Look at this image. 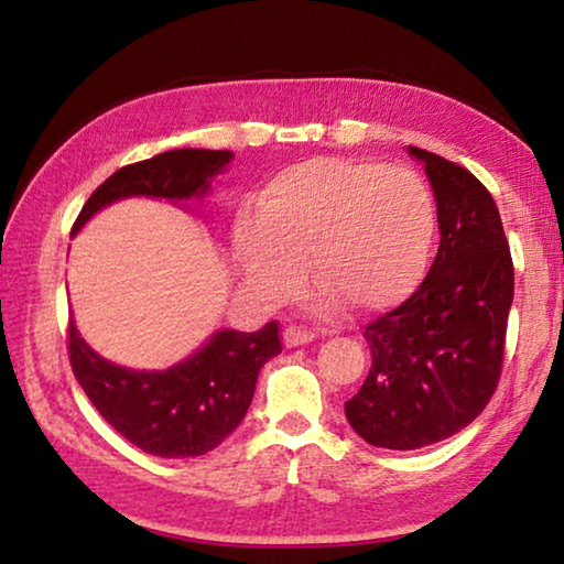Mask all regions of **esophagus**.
I'll return each instance as SVG.
<instances>
[{
	"instance_id": "obj_1",
	"label": "esophagus",
	"mask_w": 564,
	"mask_h": 564,
	"mask_svg": "<svg viewBox=\"0 0 564 564\" xmlns=\"http://www.w3.org/2000/svg\"><path fill=\"white\" fill-rule=\"evenodd\" d=\"M313 338H316V333H313L311 328H303V326H289L283 330V343L289 348L305 346V343H311Z\"/></svg>"
}]
</instances>
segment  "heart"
I'll list each match as a JSON object with an SVG mask.
<instances>
[{"label": "heart", "instance_id": "b5f03b06", "mask_svg": "<svg viewBox=\"0 0 564 564\" xmlns=\"http://www.w3.org/2000/svg\"><path fill=\"white\" fill-rule=\"evenodd\" d=\"M435 238V202L420 174L378 161L318 156L265 184L259 214H241L234 246L248 289L269 303L293 299L303 265L326 311L380 313L423 281Z\"/></svg>", "mask_w": 564, "mask_h": 564}]
</instances>
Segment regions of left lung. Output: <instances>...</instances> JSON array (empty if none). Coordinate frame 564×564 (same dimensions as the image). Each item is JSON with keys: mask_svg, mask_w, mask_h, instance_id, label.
<instances>
[{"mask_svg": "<svg viewBox=\"0 0 564 564\" xmlns=\"http://www.w3.org/2000/svg\"><path fill=\"white\" fill-rule=\"evenodd\" d=\"M431 178L441 246L405 303L368 323V378L346 403L362 441L417 451L463 431L500 383L514 269L490 191L465 166L410 147Z\"/></svg>", "mask_w": 564, "mask_h": 564, "instance_id": "8db88e82", "label": "left lung"}]
</instances>
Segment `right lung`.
Listing matches in <instances>:
<instances>
[{
	"mask_svg": "<svg viewBox=\"0 0 564 564\" xmlns=\"http://www.w3.org/2000/svg\"><path fill=\"white\" fill-rule=\"evenodd\" d=\"M231 151L174 149L121 166L82 206L72 234L99 208L127 196L188 198L212 186ZM66 348L76 380L113 431L149 455L194 457L236 431L265 360L281 352L279 321L261 330H221L188 360L159 373L129 370L94 352L69 321Z\"/></svg>",
	"mask_w": 564,
	"mask_h": 564,
	"instance_id": "obj_1",
	"label": "right lung"
}]
</instances>
